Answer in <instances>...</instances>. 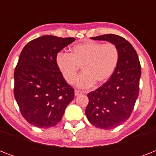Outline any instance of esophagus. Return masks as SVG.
I'll return each mask as SVG.
<instances>
[{
	"instance_id": "obj_1",
	"label": "esophagus",
	"mask_w": 156,
	"mask_h": 156,
	"mask_svg": "<svg viewBox=\"0 0 156 156\" xmlns=\"http://www.w3.org/2000/svg\"><path fill=\"white\" fill-rule=\"evenodd\" d=\"M74 94H75V95H79L82 94V91L79 90H74Z\"/></svg>"
}]
</instances>
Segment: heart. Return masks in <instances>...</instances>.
Masks as SVG:
<instances>
[{"label":"heart","mask_w":156,"mask_h":156,"mask_svg":"<svg viewBox=\"0 0 156 156\" xmlns=\"http://www.w3.org/2000/svg\"><path fill=\"white\" fill-rule=\"evenodd\" d=\"M120 51L115 44L95 41L78 44L70 48L69 54L59 52L56 56V67L66 83L73 84L80 67L83 73L75 81L82 89L106 83L116 70Z\"/></svg>","instance_id":"1"}]
</instances>
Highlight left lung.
I'll return each instance as SVG.
<instances>
[{"mask_svg": "<svg viewBox=\"0 0 156 156\" xmlns=\"http://www.w3.org/2000/svg\"><path fill=\"white\" fill-rule=\"evenodd\" d=\"M113 43L120 51L118 66L111 78L88 93L86 116L97 128L111 129L130 116L139 93L141 65L135 49L126 39L114 34L91 37Z\"/></svg>", "mask_w": 156, "mask_h": 156, "instance_id": "8db88e82", "label": "left lung"}]
</instances>
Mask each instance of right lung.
<instances>
[{"instance_id":"right-lung-1","label":"right lung","mask_w":156,"mask_h":156,"mask_svg":"<svg viewBox=\"0 0 156 156\" xmlns=\"http://www.w3.org/2000/svg\"><path fill=\"white\" fill-rule=\"evenodd\" d=\"M75 40L44 35L23 48L14 69L13 94L23 116L39 128H51L61 121L74 90L56 67V56Z\"/></svg>"}]
</instances>
